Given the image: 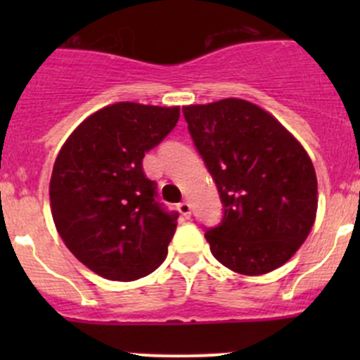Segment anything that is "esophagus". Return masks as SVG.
<instances>
[{
  "label": "esophagus",
  "mask_w": 360,
  "mask_h": 360,
  "mask_svg": "<svg viewBox=\"0 0 360 360\" xmlns=\"http://www.w3.org/2000/svg\"><path fill=\"white\" fill-rule=\"evenodd\" d=\"M177 210L181 212V216H184L188 219V217L191 216V203L186 202V200L177 203Z\"/></svg>",
  "instance_id": "obj_1"
}]
</instances>
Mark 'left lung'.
<instances>
[{
  "label": "left lung",
  "mask_w": 360,
  "mask_h": 360,
  "mask_svg": "<svg viewBox=\"0 0 360 360\" xmlns=\"http://www.w3.org/2000/svg\"><path fill=\"white\" fill-rule=\"evenodd\" d=\"M183 115L224 209L221 223L205 230L210 252L242 275L282 266L307 240L317 212L308 153L248 101L186 106Z\"/></svg>",
  "instance_id": "1"
}]
</instances>
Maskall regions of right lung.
<instances>
[{
	"instance_id": "right-lung-1",
	"label": "right lung",
	"mask_w": 360,
	"mask_h": 360,
	"mask_svg": "<svg viewBox=\"0 0 360 360\" xmlns=\"http://www.w3.org/2000/svg\"><path fill=\"white\" fill-rule=\"evenodd\" d=\"M177 120V106L111 104L89 116L57 155L53 223L66 248L101 277L137 281L165 259L179 214L157 202L143 158Z\"/></svg>"
}]
</instances>
